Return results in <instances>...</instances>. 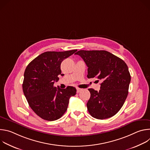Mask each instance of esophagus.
Instances as JSON below:
<instances>
[{"label": "esophagus", "mask_w": 150, "mask_h": 150, "mask_svg": "<svg viewBox=\"0 0 150 150\" xmlns=\"http://www.w3.org/2000/svg\"><path fill=\"white\" fill-rule=\"evenodd\" d=\"M82 90V89H81V88H76V93H79L81 92Z\"/></svg>", "instance_id": "obj_1"}]
</instances>
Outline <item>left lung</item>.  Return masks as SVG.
I'll return each mask as SVG.
<instances>
[{"instance_id":"8db88e82","label":"left lung","mask_w":150,"mask_h":150,"mask_svg":"<svg viewBox=\"0 0 150 150\" xmlns=\"http://www.w3.org/2000/svg\"><path fill=\"white\" fill-rule=\"evenodd\" d=\"M88 67V78L101 81L99 91L89 88L91 96L87 104L94 118L105 119L115 115L122 108L128 94L131 75L126 63L105 50H79Z\"/></svg>"}]
</instances>
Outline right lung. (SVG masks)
I'll return each mask as SVG.
<instances>
[{
  "label": "right lung",
  "instance_id": "add662e5",
  "mask_svg": "<svg viewBox=\"0 0 150 150\" xmlns=\"http://www.w3.org/2000/svg\"><path fill=\"white\" fill-rule=\"evenodd\" d=\"M77 50L42 53L27 67L23 90L31 109L42 119L53 121L60 118L68 109L71 97L76 94L75 87L61 89L54 86L62 74V62Z\"/></svg>",
  "mask_w": 150,
  "mask_h": 150
}]
</instances>
